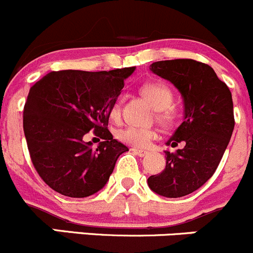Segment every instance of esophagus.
Wrapping results in <instances>:
<instances>
[{
    "label": "esophagus",
    "instance_id": "1",
    "mask_svg": "<svg viewBox=\"0 0 253 253\" xmlns=\"http://www.w3.org/2000/svg\"><path fill=\"white\" fill-rule=\"evenodd\" d=\"M132 151L134 152V153L137 154L138 157H144L148 154V152L147 151H143V149H138V148H132Z\"/></svg>",
    "mask_w": 253,
    "mask_h": 253
}]
</instances>
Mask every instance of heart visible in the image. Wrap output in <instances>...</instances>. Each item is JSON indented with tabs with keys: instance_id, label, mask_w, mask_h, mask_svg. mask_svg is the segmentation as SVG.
I'll use <instances>...</instances> for the list:
<instances>
[{
	"instance_id": "heart-1",
	"label": "heart",
	"mask_w": 253,
	"mask_h": 253,
	"mask_svg": "<svg viewBox=\"0 0 253 253\" xmlns=\"http://www.w3.org/2000/svg\"><path fill=\"white\" fill-rule=\"evenodd\" d=\"M142 92L157 110V121L162 126L168 127V128L174 126L178 120V111L171 105L174 95L170 87L163 83H152V84L144 85ZM110 115H111V119L119 120L120 115H121L120 101L115 102L114 106L111 107ZM117 136H119L120 141H122L124 143L143 148V147L149 146V143L158 137V132L149 127L127 126L120 129Z\"/></svg>"
}]
</instances>
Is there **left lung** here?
I'll use <instances>...</instances> for the list:
<instances>
[{"label": "left lung", "mask_w": 253, "mask_h": 253, "mask_svg": "<svg viewBox=\"0 0 253 253\" xmlns=\"http://www.w3.org/2000/svg\"><path fill=\"white\" fill-rule=\"evenodd\" d=\"M149 69L181 94L184 121L167 144L166 168L148 178V186L166 198H180L204 185L216 170L235 127L234 104L227 85L211 67L193 59L156 61Z\"/></svg>", "instance_id": "1"}]
</instances>
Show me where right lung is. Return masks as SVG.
I'll use <instances>...</instances> for the list:
<instances>
[{"label":"right lung","instance_id":"obj_1","mask_svg":"<svg viewBox=\"0 0 253 253\" xmlns=\"http://www.w3.org/2000/svg\"><path fill=\"white\" fill-rule=\"evenodd\" d=\"M134 67L110 72H50L29 90L23 131L39 176L59 194L86 198L101 190L128 151L107 129L111 107ZM104 139L96 150L84 136ZM100 141V139H99Z\"/></svg>","mask_w":253,"mask_h":253}]
</instances>
